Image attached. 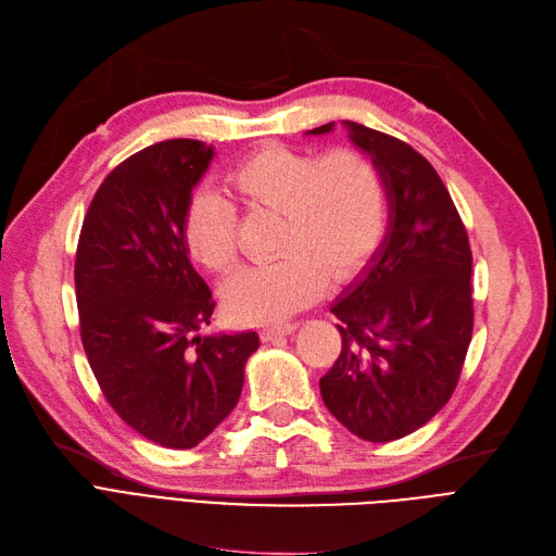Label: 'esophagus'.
Wrapping results in <instances>:
<instances>
[{
	"label": "esophagus",
	"instance_id": "esophagus-1",
	"mask_svg": "<svg viewBox=\"0 0 556 556\" xmlns=\"http://www.w3.org/2000/svg\"><path fill=\"white\" fill-rule=\"evenodd\" d=\"M299 328L296 321H287V324H274V326H267L262 330V339H276V337H285V334H292L294 330Z\"/></svg>",
	"mask_w": 556,
	"mask_h": 556
}]
</instances>
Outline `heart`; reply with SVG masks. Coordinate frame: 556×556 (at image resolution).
Wrapping results in <instances>:
<instances>
[{
	"instance_id": "obj_1",
	"label": "heart",
	"mask_w": 556,
	"mask_h": 556,
	"mask_svg": "<svg viewBox=\"0 0 556 556\" xmlns=\"http://www.w3.org/2000/svg\"><path fill=\"white\" fill-rule=\"evenodd\" d=\"M226 190L251 210L280 215V255L247 267L226 287V307L237 321L269 324L292 314L321 292L326 278L357 271L382 237L384 182L357 149L316 157L296 147L262 144L232 165ZM182 232L205 269L228 276L237 267V210L224 194L197 192Z\"/></svg>"
}]
</instances>
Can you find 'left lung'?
Segmentation results:
<instances>
[{
  "label": "left lung",
  "mask_w": 556,
  "mask_h": 556,
  "mask_svg": "<svg viewBox=\"0 0 556 556\" xmlns=\"http://www.w3.org/2000/svg\"><path fill=\"white\" fill-rule=\"evenodd\" d=\"M389 197V230L330 312L341 353L321 378L330 414L355 437L412 434L451 401L472 337L468 232L437 169L407 142L346 122ZM332 130V122L309 134Z\"/></svg>",
  "instance_id": "1"
}]
</instances>
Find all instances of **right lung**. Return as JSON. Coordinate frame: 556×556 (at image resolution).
<instances>
[{"label":"right lung","mask_w":556,"mask_h":556,"mask_svg":"<svg viewBox=\"0 0 556 556\" xmlns=\"http://www.w3.org/2000/svg\"><path fill=\"white\" fill-rule=\"evenodd\" d=\"M213 144L165 140L119 163L90 201L74 260L78 330L103 399L144 439L188 451L240 401L257 332L201 337L215 299L185 217Z\"/></svg>","instance_id":"add662e5"}]
</instances>
